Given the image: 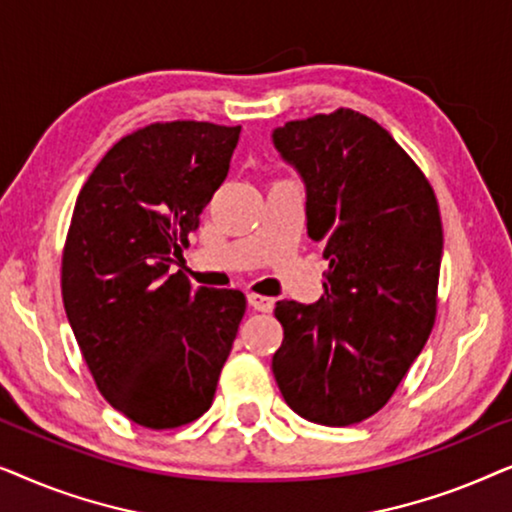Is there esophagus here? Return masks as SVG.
Here are the masks:
<instances>
[{
	"instance_id": "1",
	"label": "esophagus",
	"mask_w": 512,
	"mask_h": 512,
	"mask_svg": "<svg viewBox=\"0 0 512 512\" xmlns=\"http://www.w3.org/2000/svg\"><path fill=\"white\" fill-rule=\"evenodd\" d=\"M247 303L251 310H256V312H272V307H275V300L268 296H258V293H249Z\"/></svg>"
}]
</instances>
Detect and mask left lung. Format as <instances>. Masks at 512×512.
<instances>
[{
	"label": "left lung",
	"mask_w": 512,
	"mask_h": 512,
	"mask_svg": "<svg viewBox=\"0 0 512 512\" xmlns=\"http://www.w3.org/2000/svg\"><path fill=\"white\" fill-rule=\"evenodd\" d=\"M275 149L305 181L307 235L328 261L314 305L279 300L272 373L293 412L349 426L389 401L429 340L443 223L424 172L352 109L289 121Z\"/></svg>",
	"instance_id": "1"
}]
</instances>
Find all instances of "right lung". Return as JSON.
<instances>
[{"mask_svg":"<svg viewBox=\"0 0 512 512\" xmlns=\"http://www.w3.org/2000/svg\"><path fill=\"white\" fill-rule=\"evenodd\" d=\"M240 125L151 123L83 184L62 251V303L111 408L146 429L205 415L247 298L193 289L174 258L228 177Z\"/></svg>","mask_w":512,"mask_h":512,"instance_id":"add662e5","label":"right lung"}]
</instances>
